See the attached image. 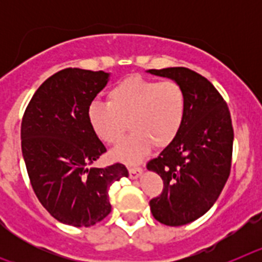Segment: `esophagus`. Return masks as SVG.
Returning <instances> with one entry per match:
<instances>
[{
    "instance_id": "esophagus-1",
    "label": "esophagus",
    "mask_w": 262,
    "mask_h": 262,
    "mask_svg": "<svg viewBox=\"0 0 262 262\" xmlns=\"http://www.w3.org/2000/svg\"><path fill=\"white\" fill-rule=\"evenodd\" d=\"M129 172V177L131 178H138L142 176L143 173V169L140 168V166H131V168L128 169Z\"/></svg>"
}]
</instances>
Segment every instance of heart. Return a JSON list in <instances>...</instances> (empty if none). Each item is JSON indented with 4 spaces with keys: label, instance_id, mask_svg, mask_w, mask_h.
Segmentation results:
<instances>
[{
    "label": "heart",
    "instance_id": "1",
    "mask_svg": "<svg viewBox=\"0 0 262 262\" xmlns=\"http://www.w3.org/2000/svg\"><path fill=\"white\" fill-rule=\"evenodd\" d=\"M185 113L186 98L177 82L129 77L111 88L107 103L93 102L88 107V120L93 133L107 144L119 143L128 126L133 133L113 156L135 163L152 145L161 149L174 142Z\"/></svg>",
    "mask_w": 262,
    "mask_h": 262
}]
</instances>
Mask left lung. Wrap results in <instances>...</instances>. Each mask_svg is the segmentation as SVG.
<instances>
[{"label":"left lung","mask_w":262,"mask_h":262,"mask_svg":"<svg viewBox=\"0 0 262 262\" xmlns=\"http://www.w3.org/2000/svg\"><path fill=\"white\" fill-rule=\"evenodd\" d=\"M184 89L186 113L172 144L147 163L163 178V191L149 201L154 217L165 226H184L209 211L230 177L233 128L230 110L214 85L184 67L149 69Z\"/></svg>","instance_id":"8db88e82"}]
</instances>
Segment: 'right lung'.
Returning <instances> with one entry per match:
<instances>
[{"mask_svg":"<svg viewBox=\"0 0 262 262\" xmlns=\"http://www.w3.org/2000/svg\"><path fill=\"white\" fill-rule=\"evenodd\" d=\"M107 81L103 71H59L38 88L22 118V154L34 193L56 221L69 226L105 219L111 211L108 189L128 177L119 163L90 168L106 147L90 127L88 107Z\"/></svg>","mask_w":262,"mask_h":262,"instance_id":"add662e5","label":"right lung"}]
</instances>
